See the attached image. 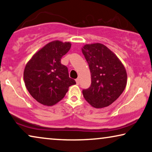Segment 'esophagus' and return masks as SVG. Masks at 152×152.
I'll return each mask as SVG.
<instances>
[{"instance_id":"obj_1","label":"esophagus","mask_w":152,"mask_h":152,"mask_svg":"<svg viewBox=\"0 0 152 152\" xmlns=\"http://www.w3.org/2000/svg\"><path fill=\"white\" fill-rule=\"evenodd\" d=\"M76 83H77V84H80V78H77V79H76Z\"/></svg>"}]
</instances>
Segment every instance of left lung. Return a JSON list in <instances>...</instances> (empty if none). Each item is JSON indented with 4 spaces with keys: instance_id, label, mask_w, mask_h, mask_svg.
I'll use <instances>...</instances> for the list:
<instances>
[{
    "instance_id": "left-lung-1",
    "label": "left lung",
    "mask_w": 152,
    "mask_h": 152,
    "mask_svg": "<svg viewBox=\"0 0 152 152\" xmlns=\"http://www.w3.org/2000/svg\"><path fill=\"white\" fill-rule=\"evenodd\" d=\"M82 53L91 73V86L83 89V97L96 108L108 106L119 97L126 86L124 66L102 44L86 45Z\"/></svg>"
}]
</instances>
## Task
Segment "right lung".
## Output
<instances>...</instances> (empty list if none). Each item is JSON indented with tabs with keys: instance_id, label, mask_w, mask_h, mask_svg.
Returning <instances> with one entry per match:
<instances>
[{
	"instance_id": "right-lung-1",
	"label": "right lung",
	"mask_w": 152,
	"mask_h": 152,
	"mask_svg": "<svg viewBox=\"0 0 152 152\" xmlns=\"http://www.w3.org/2000/svg\"><path fill=\"white\" fill-rule=\"evenodd\" d=\"M71 47L70 42H51L28 61L24 80L31 95L45 105H53L64 97L69 87L75 84L61 59Z\"/></svg>"
}]
</instances>
